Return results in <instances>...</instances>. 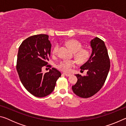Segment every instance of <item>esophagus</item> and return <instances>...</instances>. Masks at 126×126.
I'll use <instances>...</instances> for the list:
<instances>
[{
	"mask_svg": "<svg viewBox=\"0 0 126 126\" xmlns=\"http://www.w3.org/2000/svg\"><path fill=\"white\" fill-rule=\"evenodd\" d=\"M63 74H64L65 76H67V77H69L70 76H71V74H67V73H63Z\"/></svg>",
	"mask_w": 126,
	"mask_h": 126,
	"instance_id": "1",
	"label": "esophagus"
}]
</instances>
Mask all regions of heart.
<instances>
[{
  "instance_id": "obj_1",
  "label": "heart",
  "mask_w": 126,
  "mask_h": 126,
  "mask_svg": "<svg viewBox=\"0 0 126 126\" xmlns=\"http://www.w3.org/2000/svg\"><path fill=\"white\" fill-rule=\"evenodd\" d=\"M65 44L74 52V57L79 63H83L88 60L90 57V53L86 49H82V44L77 40L70 39L65 42ZM59 47L57 45L54 47L53 50L54 55L58 52ZM76 62L72 60H64L59 63L57 67L59 69L64 72H68L71 71V68L75 65Z\"/></svg>"
}]
</instances>
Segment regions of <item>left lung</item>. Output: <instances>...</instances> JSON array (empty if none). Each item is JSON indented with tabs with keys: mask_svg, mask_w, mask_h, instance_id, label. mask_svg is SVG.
I'll return each instance as SVG.
<instances>
[{
	"mask_svg": "<svg viewBox=\"0 0 126 126\" xmlns=\"http://www.w3.org/2000/svg\"><path fill=\"white\" fill-rule=\"evenodd\" d=\"M90 43L92 54L87 62L80 67L81 71L87 70V75L76 74L77 82L72 86L73 92L84 98L93 96L101 89L110 69V59L104 42L95 37Z\"/></svg>",
	"mask_w": 126,
	"mask_h": 126,
	"instance_id": "left-lung-1",
	"label": "left lung"
}]
</instances>
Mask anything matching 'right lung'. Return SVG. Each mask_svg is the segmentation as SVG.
Returning <instances> with one entry per match:
<instances>
[{
  "instance_id": "obj_1",
  "label": "right lung",
  "mask_w": 126,
  "mask_h": 126,
  "mask_svg": "<svg viewBox=\"0 0 126 126\" xmlns=\"http://www.w3.org/2000/svg\"><path fill=\"white\" fill-rule=\"evenodd\" d=\"M46 34L35 35L23 41L19 48L16 71L25 88L37 97H44L52 92L61 72L52 68L43 73L42 68L48 65L51 44Z\"/></svg>"
}]
</instances>
